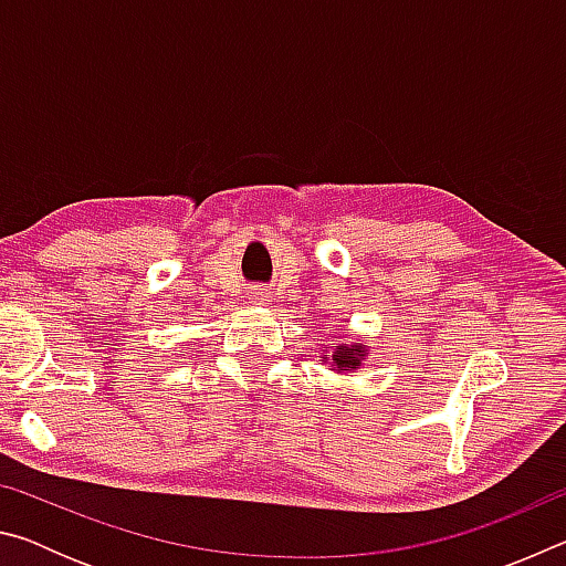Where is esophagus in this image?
Instances as JSON below:
<instances>
[{"mask_svg":"<svg viewBox=\"0 0 566 566\" xmlns=\"http://www.w3.org/2000/svg\"><path fill=\"white\" fill-rule=\"evenodd\" d=\"M249 300H252V304H270V292L262 290V286H256V290L249 292Z\"/></svg>","mask_w":566,"mask_h":566,"instance_id":"34e87169","label":"esophagus"}]
</instances>
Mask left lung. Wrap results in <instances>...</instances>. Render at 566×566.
Returning a JSON list of instances; mask_svg holds the SVG:
<instances>
[{"mask_svg":"<svg viewBox=\"0 0 566 566\" xmlns=\"http://www.w3.org/2000/svg\"><path fill=\"white\" fill-rule=\"evenodd\" d=\"M367 357H369L367 342L357 339V342H349V344H337L334 349L324 344L319 361H329L332 371H337V375H354V371L361 369V364Z\"/></svg>","mask_w":566,"mask_h":566,"instance_id":"obj_1","label":"left lung"}]
</instances>
